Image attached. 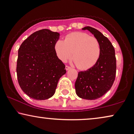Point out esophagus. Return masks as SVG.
Returning <instances> with one entry per match:
<instances>
[{
    "label": "esophagus",
    "instance_id": "1",
    "mask_svg": "<svg viewBox=\"0 0 134 134\" xmlns=\"http://www.w3.org/2000/svg\"><path fill=\"white\" fill-rule=\"evenodd\" d=\"M70 69H71V67L69 66V65H66V66H65V70H69Z\"/></svg>",
    "mask_w": 134,
    "mask_h": 134
}]
</instances>
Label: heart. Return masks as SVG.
<instances>
[{"mask_svg":"<svg viewBox=\"0 0 134 134\" xmlns=\"http://www.w3.org/2000/svg\"><path fill=\"white\" fill-rule=\"evenodd\" d=\"M58 58L65 62L72 57L76 67L81 70L93 67L100 55V46L96 38L82 32H75L65 36L64 41L55 44Z\"/></svg>","mask_w":134,"mask_h":134,"instance_id":"1","label":"heart"}]
</instances>
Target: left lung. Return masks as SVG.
Masks as SVG:
<instances>
[{
    "instance_id": "8db88e82",
    "label": "left lung",
    "mask_w": 134,
    "mask_h": 134,
    "mask_svg": "<svg viewBox=\"0 0 134 134\" xmlns=\"http://www.w3.org/2000/svg\"><path fill=\"white\" fill-rule=\"evenodd\" d=\"M99 41L100 55L93 67L79 71L75 82L76 93L83 99L94 100L101 97L111 89L116 75V58L115 50L108 38L98 30L86 26Z\"/></svg>"
}]
</instances>
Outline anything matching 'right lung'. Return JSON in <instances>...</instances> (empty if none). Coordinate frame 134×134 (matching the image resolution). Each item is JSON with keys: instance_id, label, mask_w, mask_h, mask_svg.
<instances>
[{"instance_id": "1", "label": "right lung", "mask_w": 134, "mask_h": 134, "mask_svg": "<svg viewBox=\"0 0 134 134\" xmlns=\"http://www.w3.org/2000/svg\"><path fill=\"white\" fill-rule=\"evenodd\" d=\"M59 34L44 29L27 37L19 47L17 76L23 91L31 98L45 100L54 94L58 82L66 73L55 51Z\"/></svg>"}]
</instances>
